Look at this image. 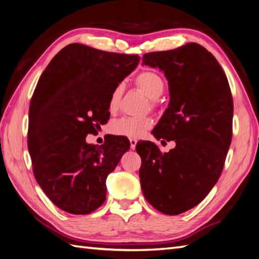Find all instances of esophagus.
Here are the masks:
<instances>
[{"label":"esophagus","mask_w":259,"mask_h":259,"mask_svg":"<svg viewBox=\"0 0 259 259\" xmlns=\"http://www.w3.org/2000/svg\"><path fill=\"white\" fill-rule=\"evenodd\" d=\"M136 146H137V140L136 139H130V148L132 150H135Z\"/></svg>","instance_id":"esophagus-1"}]
</instances>
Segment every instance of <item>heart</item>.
I'll use <instances>...</instances> for the list:
<instances>
[{
	"instance_id": "b5f03b06",
	"label": "heart",
	"mask_w": 259,
	"mask_h": 259,
	"mask_svg": "<svg viewBox=\"0 0 259 259\" xmlns=\"http://www.w3.org/2000/svg\"><path fill=\"white\" fill-rule=\"evenodd\" d=\"M136 83L152 100L158 99L164 92L163 79L154 71H142V73L137 76ZM122 83H118L111 90L109 100H108V108H109L111 112L118 109L120 100H121L122 97ZM152 106H154V102H152ZM152 124V119L149 117H123L112 122L111 131L112 134L117 136L136 139V138H141L144 136V134L149 129H151Z\"/></svg>"
}]
</instances>
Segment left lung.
<instances>
[{
    "label": "left lung",
    "mask_w": 259,
    "mask_h": 259,
    "mask_svg": "<svg viewBox=\"0 0 259 259\" xmlns=\"http://www.w3.org/2000/svg\"><path fill=\"white\" fill-rule=\"evenodd\" d=\"M142 64L163 71L169 82V106L152 134L176 148L162 153L153 142L137 143L141 189L154 208L178 215L202 202L223 171L233 128L230 83L197 43L144 54Z\"/></svg>",
    "instance_id": "1"
}]
</instances>
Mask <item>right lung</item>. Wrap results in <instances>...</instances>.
Returning a JSON list of instances; mask_svg holds the SVG:
<instances>
[{"mask_svg":"<svg viewBox=\"0 0 259 259\" xmlns=\"http://www.w3.org/2000/svg\"><path fill=\"white\" fill-rule=\"evenodd\" d=\"M140 62L74 43L56 54L39 77L29 105L27 147L36 181L63 211L83 215L106 200V180L130 148L125 137L88 144L108 121L111 90Z\"/></svg>","mask_w":259,"mask_h":259,"instance_id":"add662e5","label":"right lung"}]
</instances>
